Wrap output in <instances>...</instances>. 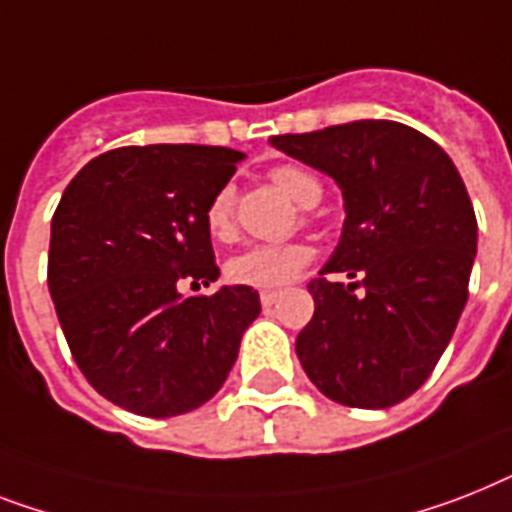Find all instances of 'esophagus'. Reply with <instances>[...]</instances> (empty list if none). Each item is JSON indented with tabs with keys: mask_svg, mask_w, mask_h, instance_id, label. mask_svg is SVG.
<instances>
[{
	"mask_svg": "<svg viewBox=\"0 0 512 512\" xmlns=\"http://www.w3.org/2000/svg\"><path fill=\"white\" fill-rule=\"evenodd\" d=\"M278 299V292H260V302H263V307H273L276 305Z\"/></svg>",
	"mask_w": 512,
	"mask_h": 512,
	"instance_id": "1",
	"label": "esophagus"
}]
</instances>
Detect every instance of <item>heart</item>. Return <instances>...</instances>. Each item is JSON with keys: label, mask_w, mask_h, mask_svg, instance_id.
Here are the masks:
<instances>
[{"label": "heart", "mask_w": 512, "mask_h": 512, "mask_svg": "<svg viewBox=\"0 0 512 512\" xmlns=\"http://www.w3.org/2000/svg\"><path fill=\"white\" fill-rule=\"evenodd\" d=\"M270 181L299 205H315L321 199V181L299 165H276ZM205 226L213 239H228L234 234V191L223 186L215 191L205 210ZM313 260V249L302 242L289 244H255L234 255L226 263V278L236 286L252 289H278L292 284L294 278Z\"/></svg>", "instance_id": "b5f03b06"}]
</instances>
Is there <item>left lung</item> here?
<instances>
[{
  "mask_svg": "<svg viewBox=\"0 0 512 512\" xmlns=\"http://www.w3.org/2000/svg\"><path fill=\"white\" fill-rule=\"evenodd\" d=\"M270 141L334 178L347 210L334 257L307 284L315 313L297 336L299 363L339 405L378 410L407 400L468 302L476 213L458 168L436 141L394 120Z\"/></svg>",
  "mask_w": 512,
  "mask_h": 512,
  "instance_id": "1",
  "label": "left lung"
}]
</instances>
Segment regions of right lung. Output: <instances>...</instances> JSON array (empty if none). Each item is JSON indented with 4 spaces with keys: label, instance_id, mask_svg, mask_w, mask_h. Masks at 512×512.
I'll return each mask as SVG.
<instances>
[{
    "label": "right lung",
    "instance_id": "obj_1",
    "mask_svg": "<svg viewBox=\"0 0 512 512\" xmlns=\"http://www.w3.org/2000/svg\"><path fill=\"white\" fill-rule=\"evenodd\" d=\"M242 152L120 147L86 162L52 215L47 281L70 355L94 389L147 418L205 405L260 315L252 286L181 297L218 278L205 210Z\"/></svg>",
    "mask_w": 512,
    "mask_h": 512
}]
</instances>
